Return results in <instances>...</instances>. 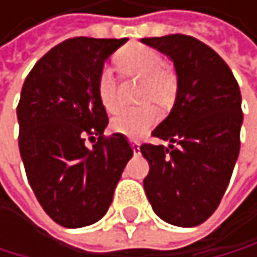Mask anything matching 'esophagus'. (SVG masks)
I'll use <instances>...</instances> for the list:
<instances>
[{"label": "esophagus", "mask_w": 257, "mask_h": 257, "mask_svg": "<svg viewBox=\"0 0 257 257\" xmlns=\"http://www.w3.org/2000/svg\"><path fill=\"white\" fill-rule=\"evenodd\" d=\"M139 146H141V144H139L138 141H131V148H133V152H134V154H139V152H141V151H139V149H141Z\"/></svg>", "instance_id": "obj_1"}]
</instances>
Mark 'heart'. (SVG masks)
<instances>
[{
    "label": "heart",
    "mask_w": 257,
    "mask_h": 257,
    "mask_svg": "<svg viewBox=\"0 0 257 257\" xmlns=\"http://www.w3.org/2000/svg\"><path fill=\"white\" fill-rule=\"evenodd\" d=\"M114 62L124 77L143 78L139 100L154 101L162 109L172 106L179 88L177 73L169 64H164L161 54L156 49L143 44H131L119 50ZM96 93L108 113L119 106L118 82L109 67L101 68V72L98 73ZM156 121L157 109L151 103H144L136 108H121L111 118V127L127 138H141L156 124Z\"/></svg>",
    "instance_id": "obj_1"
}]
</instances>
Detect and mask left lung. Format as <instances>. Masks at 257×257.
Returning <instances> with one entry per match:
<instances>
[{"instance_id":"obj_1","label":"left lung","mask_w":257,"mask_h":257,"mask_svg":"<svg viewBox=\"0 0 257 257\" xmlns=\"http://www.w3.org/2000/svg\"><path fill=\"white\" fill-rule=\"evenodd\" d=\"M174 60L179 88L171 114L146 143L144 190L152 210L175 226H197L218 208L239 154L243 123L236 78L213 49L185 34L146 37Z\"/></svg>"}]
</instances>
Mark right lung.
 <instances>
[{"instance_id": "right-lung-1", "label": "right lung", "mask_w": 257, "mask_h": 257, "mask_svg": "<svg viewBox=\"0 0 257 257\" xmlns=\"http://www.w3.org/2000/svg\"><path fill=\"white\" fill-rule=\"evenodd\" d=\"M126 41L67 39L37 60L21 90L19 152L26 175L37 202L60 226L100 220L133 157L123 134H103L108 114L96 93L103 64ZM86 139L95 143L91 150Z\"/></svg>"}]
</instances>
